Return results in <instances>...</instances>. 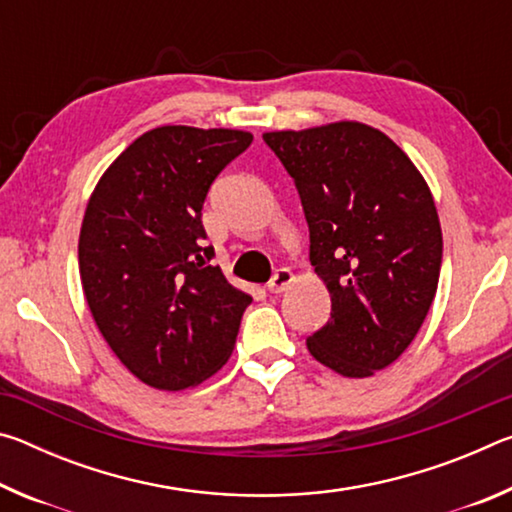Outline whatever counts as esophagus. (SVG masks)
<instances>
[{
  "instance_id": "34e87169",
  "label": "esophagus",
  "mask_w": 512,
  "mask_h": 512,
  "mask_svg": "<svg viewBox=\"0 0 512 512\" xmlns=\"http://www.w3.org/2000/svg\"><path fill=\"white\" fill-rule=\"evenodd\" d=\"M291 282H293V273L289 271V268H277L271 280H268L266 289L271 293H282L291 287Z\"/></svg>"
}]
</instances>
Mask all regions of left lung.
<instances>
[{
    "label": "left lung",
    "instance_id": "1",
    "mask_svg": "<svg viewBox=\"0 0 512 512\" xmlns=\"http://www.w3.org/2000/svg\"><path fill=\"white\" fill-rule=\"evenodd\" d=\"M264 142L298 187L309 259L332 318L311 357L363 379L409 348L436 296L443 232L431 189L391 137L361 121L271 131Z\"/></svg>",
    "mask_w": 512,
    "mask_h": 512
}]
</instances>
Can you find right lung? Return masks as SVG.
Here are the masks:
<instances>
[{"mask_svg": "<svg viewBox=\"0 0 512 512\" xmlns=\"http://www.w3.org/2000/svg\"><path fill=\"white\" fill-rule=\"evenodd\" d=\"M253 135L160 126L110 164L85 207L79 273L117 359L158 391H183L230 359L253 302L212 266L201 210Z\"/></svg>", "mask_w": 512, "mask_h": 512, "instance_id": "obj_1", "label": "right lung"}]
</instances>
